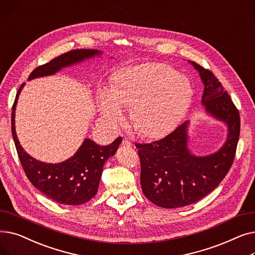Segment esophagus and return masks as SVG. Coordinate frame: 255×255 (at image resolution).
<instances>
[{"mask_svg":"<svg viewBox=\"0 0 255 255\" xmlns=\"http://www.w3.org/2000/svg\"><path fill=\"white\" fill-rule=\"evenodd\" d=\"M122 143L124 144V145H127V146H130L132 143H131V141H130V139L129 138H127V137H125V138H123V141H122Z\"/></svg>","mask_w":255,"mask_h":255,"instance_id":"obj_1","label":"esophagus"}]
</instances>
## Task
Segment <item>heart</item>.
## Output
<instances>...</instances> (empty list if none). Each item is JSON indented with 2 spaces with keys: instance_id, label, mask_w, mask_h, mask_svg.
<instances>
[{
  "instance_id": "b5f03b06",
  "label": "heart",
  "mask_w": 255,
  "mask_h": 255,
  "mask_svg": "<svg viewBox=\"0 0 255 255\" xmlns=\"http://www.w3.org/2000/svg\"><path fill=\"white\" fill-rule=\"evenodd\" d=\"M188 78L165 64L131 66L119 71L109 92L99 96V115L111 129L122 126L121 109L132 110V122L140 134L159 137L175 128L192 100Z\"/></svg>"
}]
</instances>
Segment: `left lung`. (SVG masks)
Listing matches in <instances>:
<instances>
[{
	"instance_id": "left-lung-1",
	"label": "left lung",
	"mask_w": 255,
	"mask_h": 255,
	"mask_svg": "<svg viewBox=\"0 0 255 255\" xmlns=\"http://www.w3.org/2000/svg\"><path fill=\"white\" fill-rule=\"evenodd\" d=\"M188 62L205 86L202 104L206 112L226 124L229 133L221 148L207 156H195L188 149V121L161 139L135 144L142 192L166 209L194 204L215 189L232 167L240 136V115L229 94L212 71Z\"/></svg>"
}]
</instances>
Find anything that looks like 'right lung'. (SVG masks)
<instances>
[{
	"label": "right lung",
	"instance_id": "1",
	"mask_svg": "<svg viewBox=\"0 0 255 255\" xmlns=\"http://www.w3.org/2000/svg\"><path fill=\"white\" fill-rule=\"evenodd\" d=\"M97 49H74L57 57L50 62L37 67L30 74L29 80L52 75L65 67L100 56ZM22 84L13 103L11 115V130L21 166L34 187L55 202L78 206L85 204L96 195L104 163L114 156L122 137H118L109 145H99L86 138L76 153L60 163H45L36 160L20 145L15 132V107Z\"/></svg>",
	"mask_w": 255,
	"mask_h": 255
}]
</instances>
